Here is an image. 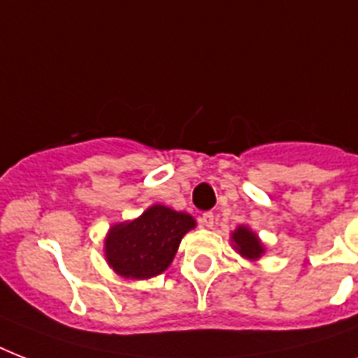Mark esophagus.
<instances>
[{
  "mask_svg": "<svg viewBox=\"0 0 358 358\" xmlns=\"http://www.w3.org/2000/svg\"><path fill=\"white\" fill-rule=\"evenodd\" d=\"M199 221H201V224L204 227V229H212L213 223H215V217H213L212 212H206V213H202Z\"/></svg>",
  "mask_w": 358,
  "mask_h": 358,
  "instance_id": "esophagus-1",
  "label": "esophagus"
}]
</instances>
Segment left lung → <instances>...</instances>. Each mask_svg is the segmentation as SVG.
Returning <instances> with one entry per match:
<instances>
[{
  "label": "left lung",
  "instance_id": "obj_1",
  "mask_svg": "<svg viewBox=\"0 0 358 358\" xmlns=\"http://www.w3.org/2000/svg\"><path fill=\"white\" fill-rule=\"evenodd\" d=\"M232 241H234V249L238 250L239 255L249 258V260H258L266 250L258 236L250 229L243 227V224L232 232Z\"/></svg>",
  "mask_w": 358,
  "mask_h": 358
}]
</instances>
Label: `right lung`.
<instances>
[{
  "mask_svg": "<svg viewBox=\"0 0 358 358\" xmlns=\"http://www.w3.org/2000/svg\"><path fill=\"white\" fill-rule=\"evenodd\" d=\"M195 229L189 213L154 204L141 217L111 227L106 260L124 278H150L171 266L185 232Z\"/></svg>",
  "mask_w": 358,
  "mask_h": 358,
  "instance_id": "add662e5",
  "label": "right lung"
}]
</instances>
